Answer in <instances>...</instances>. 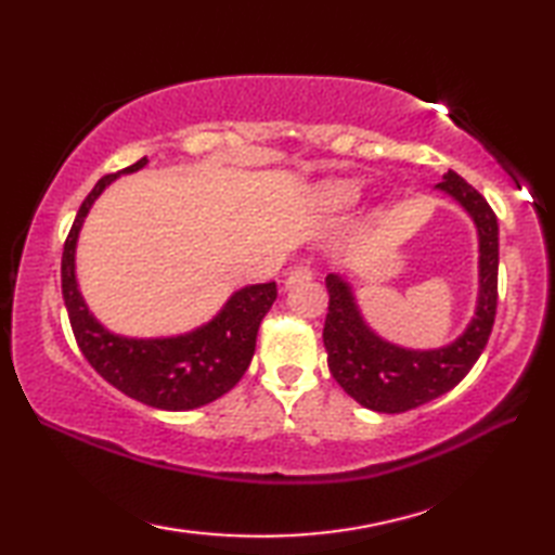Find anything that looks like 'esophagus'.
<instances>
[{
	"mask_svg": "<svg viewBox=\"0 0 555 555\" xmlns=\"http://www.w3.org/2000/svg\"><path fill=\"white\" fill-rule=\"evenodd\" d=\"M310 279H312V269L310 267H305V264L293 267L288 279H286V288L298 286V284H302V281H310Z\"/></svg>",
	"mask_w": 555,
	"mask_h": 555,
	"instance_id": "esophagus-1",
	"label": "esophagus"
}]
</instances>
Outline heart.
I'll return each mask as SVG.
<instances>
[{"label": "heart", "instance_id": "obj_1", "mask_svg": "<svg viewBox=\"0 0 555 555\" xmlns=\"http://www.w3.org/2000/svg\"><path fill=\"white\" fill-rule=\"evenodd\" d=\"M317 199L326 209H350L360 199V185L346 179L326 181L317 188Z\"/></svg>", "mask_w": 555, "mask_h": 555}]
</instances>
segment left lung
<instances>
[{
	"instance_id": "1",
	"label": "left lung",
	"mask_w": 555,
	"mask_h": 555,
	"mask_svg": "<svg viewBox=\"0 0 555 555\" xmlns=\"http://www.w3.org/2000/svg\"><path fill=\"white\" fill-rule=\"evenodd\" d=\"M439 191L448 193L473 217L479 233V300L473 322L451 346L408 350L388 344L364 324L350 284L326 276L328 312L324 346L328 372L344 391L374 412H405L451 391L475 367L487 348L499 305V221L489 203L455 171H448Z\"/></svg>"
}]
</instances>
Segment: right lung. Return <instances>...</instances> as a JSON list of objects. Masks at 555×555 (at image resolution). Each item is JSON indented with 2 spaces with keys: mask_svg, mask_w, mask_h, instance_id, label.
<instances>
[{
  "mask_svg": "<svg viewBox=\"0 0 555 555\" xmlns=\"http://www.w3.org/2000/svg\"><path fill=\"white\" fill-rule=\"evenodd\" d=\"M147 157L107 173L82 199L62 255V293L76 344L104 382L128 398L159 410H193L229 393L250 367L259 322L276 300V284L235 291L221 312L205 326L173 338H126L107 332L88 305L76 281V241L82 221L100 193L121 173L143 169Z\"/></svg>",
  "mask_w": 555,
  "mask_h": 555,
  "instance_id": "right-lung-1",
  "label": "right lung"
}]
</instances>
